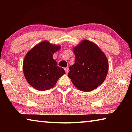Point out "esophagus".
I'll return each mask as SVG.
<instances>
[{
	"mask_svg": "<svg viewBox=\"0 0 132 132\" xmlns=\"http://www.w3.org/2000/svg\"><path fill=\"white\" fill-rule=\"evenodd\" d=\"M64 70H65V71H66V73H68V71H69V68H64Z\"/></svg>",
	"mask_w": 132,
	"mask_h": 132,
	"instance_id": "34e87169",
	"label": "esophagus"
}]
</instances>
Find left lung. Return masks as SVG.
<instances>
[{"instance_id": "obj_1", "label": "left lung", "mask_w": 132, "mask_h": 132, "mask_svg": "<svg viewBox=\"0 0 132 132\" xmlns=\"http://www.w3.org/2000/svg\"><path fill=\"white\" fill-rule=\"evenodd\" d=\"M75 63L69 67L68 77L79 90L90 92L104 81L109 64L97 45L84 39L73 49Z\"/></svg>"}]
</instances>
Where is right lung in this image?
Segmentation results:
<instances>
[{
  "label": "right lung",
  "instance_id": "right-lung-1",
  "mask_svg": "<svg viewBox=\"0 0 132 132\" xmlns=\"http://www.w3.org/2000/svg\"><path fill=\"white\" fill-rule=\"evenodd\" d=\"M61 48L48 41L38 44L24 57L23 69L27 81L33 88L39 91L50 90L54 87L65 71L57 66L53 55Z\"/></svg>",
  "mask_w": 132,
  "mask_h": 132
}]
</instances>
